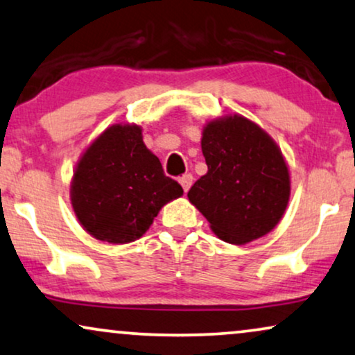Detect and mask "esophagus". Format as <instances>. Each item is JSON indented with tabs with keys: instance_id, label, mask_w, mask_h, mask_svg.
Masks as SVG:
<instances>
[{
	"instance_id": "obj_1",
	"label": "esophagus",
	"mask_w": 355,
	"mask_h": 355,
	"mask_svg": "<svg viewBox=\"0 0 355 355\" xmlns=\"http://www.w3.org/2000/svg\"><path fill=\"white\" fill-rule=\"evenodd\" d=\"M192 174H182L181 178H179V182H181V186H182V189H184V192H187L189 189H191V186H192Z\"/></svg>"
}]
</instances>
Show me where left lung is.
Segmentation results:
<instances>
[{"label": "left lung", "mask_w": 355, "mask_h": 355, "mask_svg": "<svg viewBox=\"0 0 355 355\" xmlns=\"http://www.w3.org/2000/svg\"><path fill=\"white\" fill-rule=\"evenodd\" d=\"M202 153L209 171L187 197L214 233L232 245L268 234L290 197L288 168L272 138L246 117L227 116L207 123Z\"/></svg>", "instance_id": "1"}]
</instances>
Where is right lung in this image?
Masks as SVG:
<instances>
[{
    "mask_svg": "<svg viewBox=\"0 0 355 355\" xmlns=\"http://www.w3.org/2000/svg\"><path fill=\"white\" fill-rule=\"evenodd\" d=\"M146 148L138 125L109 127L87 146L71 181V205L83 228L123 245L144 234L161 207L182 196Z\"/></svg>",
    "mask_w": 355,
    "mask_h": 355,
    "instance_id": "1",
    "label": "right lung"
}]
</instances>
